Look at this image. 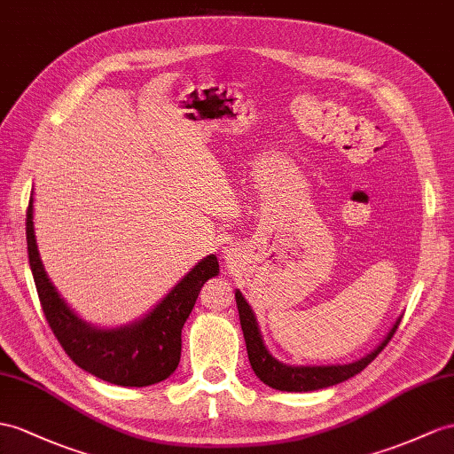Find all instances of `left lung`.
Wrapping results in <instances>:
<instances>
[{"label":"left lung","mask_w":454,"mask_h":454,"mask_svg":"<svg viewBox=\"0 0 454 454\" xmlns=\"http://www.w3.org/2000/svg\"><path fill=\"white\" fill-rule=\"evenodd\" d=\"M235 298H237L242 335H245V340H247L250 366L254 373H256L265 385H270L273 389H279V391H291V393L316 391V389H324V387L337 385L340 381L352 378V375L360 373L375 356L380 355L401 324L396 322L389 331V335L383 339L381 345L373 352H370L368 356L360 358L358 362L345 364V366H285V364L275 360L268 352V348L263 347L256 317H254L252 308L245 301V296L240 294V291H237Z\"/></svg>","instance_id":"obj_1"}]
</instances>
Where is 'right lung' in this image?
Masks as SVG:
<instances>
[{"mask_svg": "<svg viewBox=\"0 0 454 454\" xmlns=\"http://www.w3.org/2000/svg\"><path fill=\"white\" fill-rule=\"evenodd\" d=\"M28 262L35 275L43 316L67 356L84 372L107 383L146 387L168 380L181 360V331L192 312L198 293L219 273L215 254L194 265L181 283L140 319L119 329H94L73 314L50 283L35 237L32 196L27 209Z\"/></svg>", "mask_w": 454, "mask_h": 454, "instance_id": "right-lung-1", "label": "right lung"}]
</instances>
